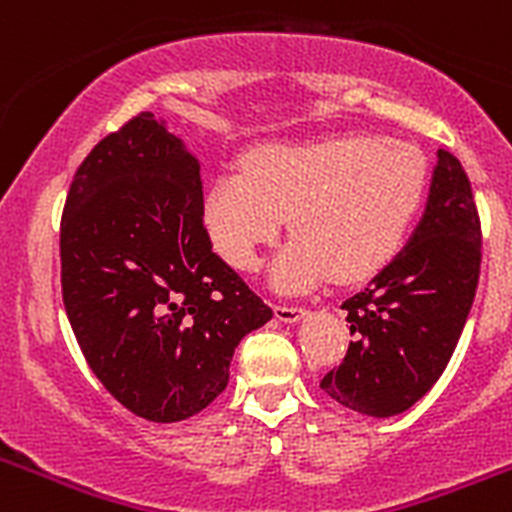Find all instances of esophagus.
Instances as JSON below:
<instances>
[{
	"mask_svg": "<svg viewBox=\"0 0 512 512\" xmlns=\"http://www.w3.org/2000/svg\"><path fill=\"white\" fill-rule=\"evenodd\" d=\"M274 315H277V320H282V323H300V320L305 318L307 312H305V307L277 305V307H274Z\"/></svg>",
	"mask_w": 512,
	"mask_h": 512,
	"instance_id": "obj_1",
	"label": "esophagus"
}]
</instances>
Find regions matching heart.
I'll use <instances>...</instances> for the list:
<instances>
[{"label": "heart", "mask_w": 512, "mask_h": 512, "mask_svg": "<svg viewBox=\"0 0 512 512\" xmlns=\"http://www.w3.org/2000/svg\"><path fill=\"white\" fill-rule=\"evenodd\" d=\"M428 189V161L402 140L341 135L310 146H266L243 171H223L205 197L215 251L238 271L295 235L271 266L279 292H305L333 274L359 282L390 264Z\"/></svg>", "instance_id": "heart-1"}]
</instances>
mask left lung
<instances>
[{"label":"left lung","instance_id":"obj_1","mask_svg":"<svg viewBox=\"0 0 512 512\" xmlns=\"http://www.w3.org/2000/svg\"><path fill=\"white\" fill-rule=\"evenodd\" d=\"M436 158L408 246L343 302L356 338L320 382L343 408L372 418L405 413L438 382L477 292L482 230L472 184L459 158L443 148Z\"/></svg>","mask_w":512,"mask_h":512}]
</instances>
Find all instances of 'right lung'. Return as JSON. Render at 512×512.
I'll use <instances>...</instances> for the list:
<instances>
[{
	"label": "right lung",
	"mask_w": 512,
	"mask_h": 512,
	"mask_svg": "<svg viewBox=\"0 0 512 512\" xmlns=\"http://www.w3.org/2000/svg\"><path fill=\"white\" fill-rule=\"evenodd\" d=\"M197 158L140 112L92 148L61 217L66 315L94 377L153 423L228 387L243 336L271 320L207 235Z\"/></svg>",
	"instance_id": "right-lung-1"
}]
</instances>
